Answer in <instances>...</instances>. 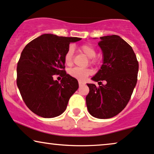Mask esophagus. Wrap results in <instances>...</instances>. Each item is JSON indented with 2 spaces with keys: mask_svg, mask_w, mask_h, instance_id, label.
I'll return each mask as SVG.
<instances>
[{
  "mask_svg": "<svg viewBox=\"0 0 154 154\" xmlns=\"http://www.w3.org/2000/svg\"><path fill=\"white\" fill-rule=\"evenodd\" d=\"M79 86H83V85H84V83H83L82 81H79Z\"/></svg>",
  "mask_w": 154,
  "mask_h": 154,
  "instance_id": "34e87169",
  "label": "esophagus"
}]
</instances>
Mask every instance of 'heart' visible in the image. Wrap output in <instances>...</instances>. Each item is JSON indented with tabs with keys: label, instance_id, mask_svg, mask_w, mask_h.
<instances>
[{
	"label": "heart",
	"instance_id": "obj_1",
	"mask_svg": "<svg viewBox=\"0 0 154 154\" xmlns=\"http://www.w3.org/2000/svg\"><path fill=\"white\" fill-rule=\"evenodd\" d=\"M81 51L87 57H88L89 62L91 64H95L96 60L94 57L96 55V51L95 48L90 44H83L80 46ZM73 48L72 46H70L66 51L64 54L63 60L66 65L71 66L73 62ZM91 73V71L89 68H81L79 67H75L68 71V74L71 77L77 80L83 81L86 79V78Z\"/></svg>",
	"mask_w": 154,
	"mask_h": 154
}]
</instances>
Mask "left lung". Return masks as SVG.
<instances>
[{
  "label": "left lung",
  "instance_id": "8db88e82",
  "mask_svg": "<svg viewBox=\"0 0 154 154\" xmlns=\"http://www.w3.org/2000/svg\"><path fill=\"white\" fill-rule=\"evenodd\" d=\"M100 39L98 44L103 52V62L91 79L106 83L98 87L87 83L89 93L86 100L91 115L105 119L119 114L128 104L137 83L138 62L131 46L119 35Z\"/></svg>",
  "mask_w": 154,
  "mask_h": 154
}]
</instances>
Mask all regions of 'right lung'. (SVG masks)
<instances>
[{
    "label": "right lung",
    "instance_id": "obj_1",
    "mask_svg": "<svg viewBox=\"0 0 154 154\" xmlns=\"http://www.w3.org/2000/svg\"><path fill=\"white\" fill-rule=\"evenodd\" d=\"M81 38L43 34L28 43L17 65V86L23 100L34 113L54 118L63 113L78 81L65 71L63 57L69 44ZM54 75L62 77L61 82Z\"/></svg>",
    "mask_w": 154,
    "mask_h": 154
}]
</instances>
